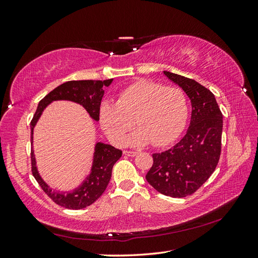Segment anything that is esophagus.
<instances>
[{
	"label": "esophagus",
	"instance_id": "esophagus-1",
	"mask_svg": "<svg viewBox=\"0 0 258 258\" xmlns=\"http://www.w3.org/2000/svg\"><path fill=\"white\" fill-rule=\"evenodd\" d=\"M123 154L126 155V156H135L136 152H134V151H124Z\"/></svg>",
	"mask_w": 258,
	"mask_h": 258
}]
</instances>
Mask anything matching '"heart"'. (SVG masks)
I'll list each match as a JSON object with an SVG mask.
<instances>
[{"label": "heart", "mask_w": 258, "mask_h": 258, "mask_svg": "<svg viewBox=\"0 0 258 258\" xmlns=\"http://www.w3.org/2000/svg\"><path fill=\"white\" fill-rule=\"evenodd\" d=\"M188 100L178 86H164L151 80H139L120 91L116 104L105 102L100 108V122L109 138L122 142L134 126L139 130L128 139L136 146H166L185 127Z\"/></svg>", "instance_id": "1"}]
</instances>
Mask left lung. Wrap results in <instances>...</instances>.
Instances as JSON below:
<instances>
[{
    "mask_svg": "<svg viewBox=\"0 0 258 258\" xmlns=\"http://www.w3.org/2000/svg\"><path fill=\"white\" fill-rule=\"evenodd\" d=\"M164 74L189 97L190 123L176 145L153 154L146 180L158 193L180 199L194 194L215 171L221 156L223 114L205 86L167 71Z\"/></svg>",
    "mask_w": 258,
    "mask_h": 258,
    "instance_id": "8db88e82",
    "label": "left lung"
}]
</instances>
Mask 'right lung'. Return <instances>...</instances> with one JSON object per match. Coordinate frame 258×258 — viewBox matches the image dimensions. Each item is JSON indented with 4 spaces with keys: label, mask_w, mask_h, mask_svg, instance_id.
Listing matches in <instances>:
<instances>
[{
    "label": "right lung",
    "mask_w": 258,
    "mask_h": 258,
    "mask_svg": "<svg viewBox=\"0 0 258 258\" xmlns=\"http://www.w3.org/2000/svg\"><path fill=\"white\" fill-rule=\"evenodd\" d=\"M113 79L105 81H69L57 86L40 101L36 112L31 120V144L33 145V130L36 125L38 118L42 115L45 107L53 101H72L79 103L83 106L90 116L94 119H100V106L102 97L104 95L103 87L109 86ZM122 156V151L115 149L112 145L104 144L98 142L95 145L94 157L91 173L78 188L73 191H56L53 190L44 180L42 179L37 172L35 156L33 150L31 151L32 174L40 184L41 188L50 199L57 205L69 208V210H82L86 206L93 204L104 190L106 189L109 179L112 176V168L119 157Z\"/></svg>",
    "instance_id": "add662e5"
}]
</instances>
